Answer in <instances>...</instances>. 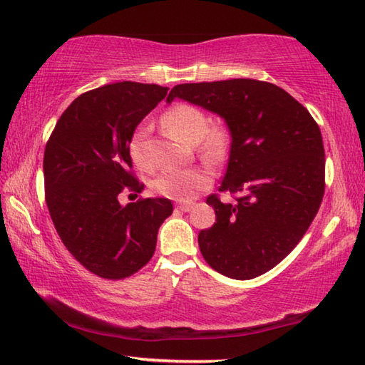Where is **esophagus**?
<instances>
[{
	"label": "esophagus",
	"instance_id": "esophagus-1",
	"mask_svg": "<svg viewBox=\"0 0 365 365\" xmlns=\"http://www.w3.org/2000/svg\"><path fill=\"white\" fill-rule=\"evenodd\" d=\"M193 206H195V202H178L175 207L182 212H190L191 209H193Z\"/></svg>",
	"mask_w": 365,
	"mask_h": 365
}]
</instances>
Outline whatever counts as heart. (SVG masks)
<instances>
[{"label":"heart","mask_w":365,"mask_h":365,"mask_svg":"<svg viewBox=\"0 0 365 365\" xmlns=\"http://www.w3.org/2000/svg\"><path fill=\"white\" fill-rule=\"evenodd\" d=\"M164 127L187 145H197L201 141V154L209 163L222 159L228 145V135L224 128H209L207 115L200 108L191 104H177L163 117ZM146 128L140 127L128 141V151L133 163L140 169H150L151 164L145 158ZM209 175L200 168L164 169L151 180V188L158 195L178 201H188L200 191L209 187Z\"/></svg>","instance_id":"1"}]
</instances>
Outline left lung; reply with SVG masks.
I'll list each match as a JSON object with an SVG mask.
<instances>
[{"label":"left lung","mask_w":365,"mask_h":365,"mask_svg":"<svg viewBox=\"0 0 365 365\" xmlns=\"http://www.w3.org/2000/svg\"><path fill=\"white\" fill-rule=\"evenodd\" d=\"M183 100L224 119L230 153L220 191L209 196L215 222L197 235L202 257L219 274L250 280L285 259L320 207L325 154L309 110L274 83L252 78L182 83L165 103Z\"/></svg>","instance_id":"obj_1"}]
</instances>
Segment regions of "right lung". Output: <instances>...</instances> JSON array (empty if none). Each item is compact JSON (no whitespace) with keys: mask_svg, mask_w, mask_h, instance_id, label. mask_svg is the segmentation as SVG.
I'll list each match as a JSON object with an SVG mask.
<instances>
[{"mask_svg":"<svg viewBox=\"0 0 365 365\" xmlns=\"http://www.w3.org/2000/svg\"><path fill=\"white\" fill-rule=\"evenodd\" d=\"M168 90L115 82L86 91L64 110L46 143L49 215L71 255L103 279H125L143 267L160 224L174 211L168 197L119 201L123 190L143 188L128 172V141Z\"/></svg>","mask_w":365,"mask_h":365,"instance_id":"right-lung-1","label":"right lung"}]
</instances>
